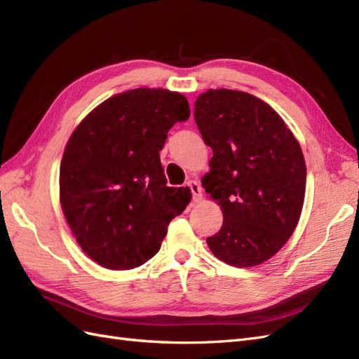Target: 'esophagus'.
I'll return each mask as SVG.
<instances>
[{
    "instance_id": "esophagus-1",
    "label": "esophagus",
    "mask_w": 359,
    "mask_h": 359,
    "mask_svg": "<svg viewBox=\"0 0 359 359\" xmlns=\"http://www.w3.org/2000/svg\"><path fill=\"white\" fill-rule=\"evenodd\" d=\"M187 187L193 193V201L194 202H201L202 201V187L198 181H189Z\"/></svg>"
}]
</instances>
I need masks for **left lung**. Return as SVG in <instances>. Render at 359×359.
Masks as SVG:
<instances>
[{
    "label": "left lung",
    "instance_id": "obj_1",
    "mask_svg": "<svg viewBox=\"0 0 359 359\" xmlns=\"http://www.w3.org/2000/svg\"><path fill=\"white\" fill-rule=\"evenodd\" d=\"M194 121L212 149L202 186L223 211L222 229L206 243L227 265H260L299 222L307 178L299 142L273 107L244 91L201 94Z\"/></svg>",
    "mask_w": 359,
    "mask_h": 359
}]
</instances>
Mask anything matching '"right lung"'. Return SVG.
Returning a JSON list of instances; mask_svg holds the SVG:
<instances>
[{
  "mask_svg": "<svg viewBox=\"0 0 359 359\" xmlns=\"http://www.w3.org/2000/svg\"><path fill=\"white\" fill-rule=\"evenodd\" d=\"M186 97L136 88L104 100L74 128L60 168V202L73 236L94 262L132 269L153 257L191 199L168 187L158 151L186 121Z\"/></svg>",
  "mask_w": 359,
  "mask_h": 359,
  "instance_id": "obj_1",
  "label": "right lung"
}]
</instances>
